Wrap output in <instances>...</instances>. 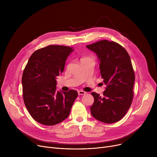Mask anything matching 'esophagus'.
Here are the masks:
<instances>
[{"mask_svg": "<svg viewBox=\"0 0 157 157\" xmlns=\"http://www.w3.org/2000/svg\"><path fill=\"white\" fill-rule=\"evenodd\" d=\"M78 93V95H85L86 94V92L83 91V90H79Z\"/></svg>", "mask_w": 157, "mask_h": 157, "instance_id": "34e87169", "label": "esophagus"}]
</instances>
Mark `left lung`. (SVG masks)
I'll return each instance as SVG.
<instances>
[{
  "label": "left lung",
  "instance_id": "1",
  "mask_svg": "<svg viewBox=\"0 0 157 157\" xmlns=\"http://www.w3.org/2000/svg\"><path fill=\"white\" fill-rule=\"evenodd\" d=\"M86 48L95 52L99 60L103 82L106 85L101 97L92 92L94 102L90 107L91 114L105 123L121 120L133 100L135 74L126 49L114 41H98Z\"/></svg>",
  "mask_w": 157,
  "mask_h": 157
}]
</instances>
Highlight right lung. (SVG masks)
Segmentation results:
<instances>
[{"mask_svg": "<svg viewBox=\"0 0 157 157\" xmlns=\"http://www.w3.org/2000/svg\"><path fill=\"white\" fill-rule=\"evenodd\" d=\"M71 47L49 45L32 53L23 71L21 83L25 105L32 117L44 125L67 118L78 94L76 90L56 92V77L64 70Z\"/></svg>", "mask_w": 157, "mask_h": 157, "instance_id": "1", "label": "right lung"}]
</instances>
